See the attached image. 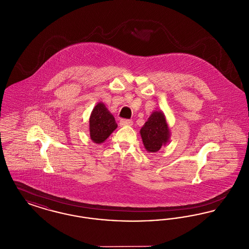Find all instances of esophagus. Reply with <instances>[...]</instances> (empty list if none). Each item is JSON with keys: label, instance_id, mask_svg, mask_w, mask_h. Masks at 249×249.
I'll use <instances>...</instances> for the list:
<instances>
[{"label": "esophagus", "instance_id": "34e87169", "mask_svg": "<svg viewBox=\"0 0 249 249\" xmlns=\"http://www.w3.org/2000/svg\"><path fill=\"white\" fill-rule=\"evenodd\" d=\"M119 125L120 126H130V125H132V120H130V119H121L119 121Z\"/></svg>", "mask_w": 249, "mask_h": 249}]
</instances>
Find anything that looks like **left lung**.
Returning a JSON list of instances; mask_svg holds the SVG:
<instances>
[{"instance_id":"left-lung-1","label":"left lung","mask_w":249,"mask_h":249,"mask_svg":"<svg viewBox=\"0 0 249 249\" xmlns=\"http://www.w3.org/2000/svg\"><path fill=\"white\" fill-rule=\"evenodd\" d=\"M142 142L148 152H157L169 140V128L160 111L152 113L140 130Z\"/></svg>"}]
</instances>
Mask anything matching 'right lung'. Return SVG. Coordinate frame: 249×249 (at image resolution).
I'll return each instance as SVG.
<instances>
[{
    "instance_id": "add662e5",
    "label": "right lung",
    "mask_w": 249,
    "mask_h": 249,
    "mask_svg": "<svg viewBox=\"0 0 249 249\" xmlns=\"http://www.w3.org/2000/svg\"><path fill=\"white\" fill-rule=\"evenodd\" d=\"M118 124L104 104L99 103L93 108L89 118L90 138L96 143H101L117 129Z\"/></svg>"
}]
</instances>
